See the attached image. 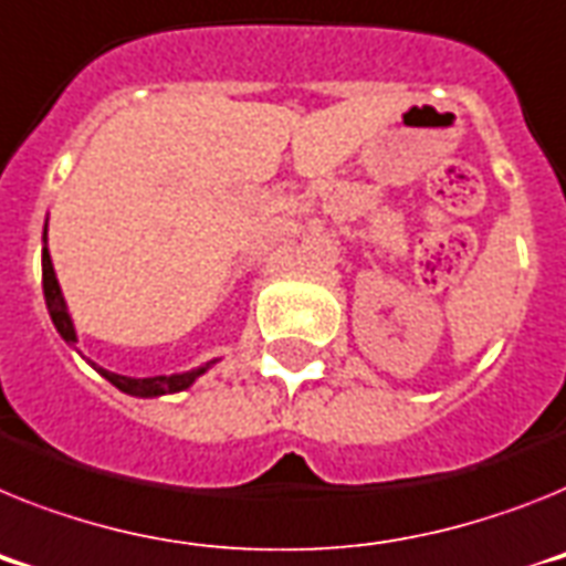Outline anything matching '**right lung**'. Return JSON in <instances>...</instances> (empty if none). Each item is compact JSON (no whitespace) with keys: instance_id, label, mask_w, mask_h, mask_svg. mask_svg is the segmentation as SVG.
<instances>
[{"instance_id":"obj_1","label":"right lung","mask_w":566,"mask_h":566,"mask_svg":"<svg viewBox=\"0 0 566 566\" xmlns=\"http://www.w3.org/2000/svg\"><path fill=\"white\" fill-rule=\"evenodd\" d=\"M45 235H49V224H45ZM42 235V241H45ZM42 291H45V305H49L51 313V322L54 327L60 331L69 345L77 342V331H74V322L69 316V307H65V298L63 291H60V282H56V273H54V264H51V255H49V247H42ZM94 365V363H92ZM212 363L201 365V368H192V371H184V374H169V377H144V379H135V377H120V374H112L106 368H97L103 377L112 382L114 388H120L123 394H132V397H160V394H175V391H184L195 382V379L201 377Z\"/></svg>"}]
</instances>
